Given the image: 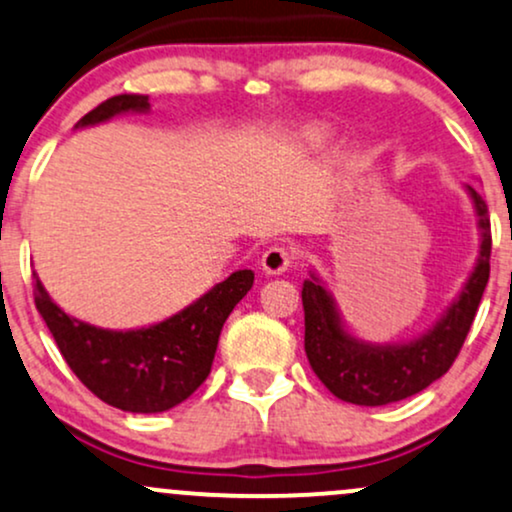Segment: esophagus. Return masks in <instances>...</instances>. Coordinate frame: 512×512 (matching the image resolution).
<instances>
[{
	"mask_svg": "<svg viewBox=\"0 0 512 512\" xmlns=\"http://www.w3.org/2000/svg\"><path fill=\"white\" fill-rule=\"evenodd\" d=\"M291 250L288 248H279V245H274V248H269L267 252L262 255L260 260V267L264 274L269 276H279L283 272H288V267H291Z\"/></svg>",
	"mask_w": 512,
	"mask_h": 512,
	"instance_id": "esophagus-1",
	"label": "esophagus"
}]
</instances>
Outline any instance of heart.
Returning <instances> with one entry per match:
<instances>
[{
  "label": "heart",
  "instance_id": "obj_1",
  "mask_svg": "<svg viewBox=\"0 0 512 512\" xmlns=\"http://www.w3.org/2000/svg\"><path fill=\"white\" fill-rule=\"evenodd\" d=\"M300 138H303V145L307 147H322L329 140V131H326L322 123H310V126L303 128Z\"/></svg>",
  "mask_w": 512,
  "mask_h": 512
}]
</instances>
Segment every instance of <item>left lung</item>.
Returning <instances> with one entry per match:
<instances>
[{"instance_id":"left-lung-1","label":"left lung","mask_w":512,"mask_h":512,"mask_svg":"<svg viewBox=\"0 0 512 512\" xmlns=\"http://www.w3.org/2000/svg\"><path fill=\"white\" fill-rule=\"evenodd\" d=\"M465 190L477 217V260L458 295L422 334L408 341H365L353 334L336 298L315 269H310V279L303 281L305 353L317 377L336 398L367 408L396 403L434 384L458 357L489 281L491 257L486 202L472 186H465Z\"/></svg>"}]
</instances>
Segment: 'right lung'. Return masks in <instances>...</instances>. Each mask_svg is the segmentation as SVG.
I'll return each instance as SVG.
<instances>
[{
  "mask_svg": "<svg viewBox=\"0 0 512 512\" xmlns=\"http://www.w3.org/2000/svg\"><path fill=\"white\" fill-rule=\"evenodd\" d=\"M147 112V95H116L85 114L76 128ZM33 276L35 305L73 374L104 403L140 415L166 412L193 396L209 377L221 326L255 281L252 269H238L162 322L102 329L66 315L49 298L40 276Z\"/></svg>",
  "mask_w": 512,
  "mask_h": 512,
  "instance_id": "add662e5",
  "label": "right lung"
}]
</instances>
